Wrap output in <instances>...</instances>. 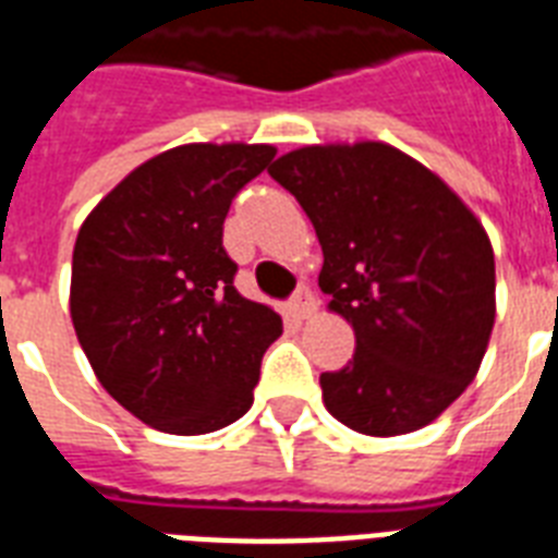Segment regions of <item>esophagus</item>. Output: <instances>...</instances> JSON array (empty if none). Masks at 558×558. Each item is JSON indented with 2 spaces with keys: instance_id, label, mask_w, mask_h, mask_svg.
<instances>
[{
  "instance_id": "34e87169",
  "label": "esophagus",
  "mask_w": 558,
  "mask_h": 558,
  "mask_svg": "<svg viewBox=\"0 0 558 558\" xmlns=\"http://www.w3.org/2000/svg\"><path fill=\"white\" fill-rule=\"evenodd\" d=\"M291 314L296 316V319H311V316L316 314V300L311 296L307 288H300V291H296V296L291 300Z\"/></svg>"
}]
</instances>
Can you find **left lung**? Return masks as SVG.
Here are the masks:
<instances>
[{"instance_id":"1","label":"left lung","mask_w":558,"mask_h":558,"mask_svg":"<svg viewBox=\"0 0 558 558\" xmlns=\"http://www.w3.org/2000/svg\"><path fill=\"white\" fill-rule=\"evenodd\" d=\"M323 244V288L356 349L319 377L349 429H423L475 380L496 323L493 244L461 195L383 141L314 144L267 169Z\"/></svg>"}]
</instances>
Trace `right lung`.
Listing matches in <instances>:
<instances>
[{
	"label": "right lung",
	"instance_id": "obj_1",
	"mask_svg": "<svg viewBox=\"0 0 558 558\" xmlns=\"http://www.w3.org/2000/svg\"><path fill=\"white\" fill-rule=\"evenodd\" d=\"M270 144H184L135 167L86 216L71 323L97 380L137 421L207 435L253 405L282 316L233 288L227 209Z\"/></svg>",
	"mask_w": 558,
	"mask_h": 558
}]
</instances>
